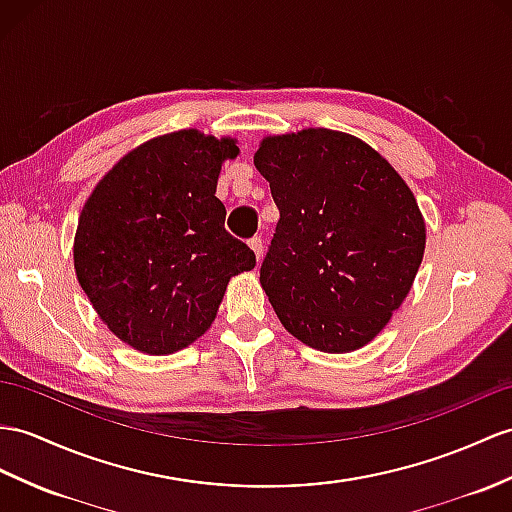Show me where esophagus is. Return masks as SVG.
<instances>
[{"instance_id": "esophagus-1", "label": "esophagus", "mask_w": 512, "mask_h": 512, "mask_svg": "<svg viewBox=\"0 0 512 512\" xmlns=\"http://www.w3.org/2000/svg\"><path fill=\"white\" fill-rule=\"evenodd\" d=\"M249 247H252V252L256 254V260L260 263V256H263V239L254 236V239H249Z\"/></svg>"}]
</instances>
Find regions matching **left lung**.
I'll list each match as a JSON object with an SVG mask.
<instances>
[{"label":"left lung","instance_id":"left-lung-1","mask_svg":"<svg viewBox=\"0 0 512 512\" xmlns=\"http://www.w3.org/2000/svg\"><path fill=\"white\" fill-rule=\"evenodd\" d=\"M254 165L280 210L260 284L282 326L321 352L360 350L419 271L413 191L376 149L328 128L267 136Z\"/></svg>","mask_w":512,"mask_h":512}]
</instances>
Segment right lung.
Masks as SVG:
<instances>
[{
	"label": "right lung",
	"instance_id": "obj_1",
	"mask_svg": "<svg viewBox=\"0 0 512 512\" xmlns=\"http://www.w3.org/2000/svg\"><path fill=\"white\" fill-rule=\"evenodd\" d=\"M234 139L178 130L139 145L99 180L80 213L73 267L95 313L134 350L167 356L215 321L232 276L256 267L223 228L215 197Z\"/></svg>",
	"mask_w": 512,
	"mask_h": 512
}]
</instances>
